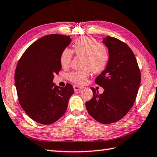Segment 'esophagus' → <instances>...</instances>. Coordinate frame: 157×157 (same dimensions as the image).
Returning <instances> with one entry per match:
<instances>
[{
    "mask_svg": "<svg viewBox=\"0 0 157 157\" xmlns=\"http://www.w3.org/2000/svg\"><path fill=\"white\" fill-rule=\"evenodd\" d=\"M73 88H74L75 91H80V90H81V89H83V87H82V86L75 85H73Z\"/></svg>",
    "mask_w": 157,
    "mask_h": 157,
    "instance_id": "34e87169",
    "label": "esophagus"
}]
</instances>
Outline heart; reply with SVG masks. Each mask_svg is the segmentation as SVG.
Masks as SVG:
<instances>
[{
	"mask_svg": "<svg viewBox=\"0 0 157 157\" xmlns=\"http://www.w3.org/2000/svg\"><path fill=\"white\" fill-rule=\"evenodd\" d=\"M73 51L78 56L84 57L83 67L85 69L74 70L68 74L70 81L83 84L87 81L90 70L94 73H99L106 68L109 62V52L107 47L98 42L94 38L82 36L77 38L73 45ZM73 52L71 49L62 51L59 62L63 68H68L71 63Z\"/></svg>",
	"mask_w": 157,
	"mask_h": 157,
	"instance_id": "obj_1",
	"label": "heart"
}]
</instances>
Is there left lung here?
Segmentation results:
<instances>
[{"instance_id":"8db88e82","label":"left lung","mask_w":157,"mask_h":157,"mask_svg":"<svg viewBox=\"0 0 157 157\" xmlns=\"http://www.w3.org/2000/svg\"><path fill=\"white\" fill-rule=\"evenodd\" d=\"M103 43L108 47L109 62L95 78L104 89L102 94L91 87L93 98L86 102L89 114L102 124L121 120L135 102L141 81V74L135 56L127 44L116 38L106 36Z\"/></svg>"}]
</instances>
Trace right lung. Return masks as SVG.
Returning a JSON list of instances; mask_svg holds the SVG:
<instances>
[{"label": "right lung", "instance_id": "obj_1", "mask_svg": "<svg viewBox=\"0 0 157 157\" xmlns=\"http://www.w3.org/2000/svg\"><path fill=\"white\" fill-rule=\"evenodd\" d=\"M71 40L65 35H47L28 47L17 63L15 83L18 100L25 113L37 123L49 124L59 120L74 93L69 83L61 87L53 82L54 75L62 69L61 53Z\"/></svg>", "mask_w": 157, "mask_h": 157}]
</instances>
